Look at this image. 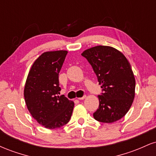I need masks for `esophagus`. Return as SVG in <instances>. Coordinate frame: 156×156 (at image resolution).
<instances>
[{
	"label": "esophagus",
	"instance_id": "obj_1",
	"mask_svg": "<svg viewBox=\"0 0 156 156\" xmlns=\"http://www.w3.org/2000/svg\"><path fill=\"white\" fill-rule=\"evenodd\" d=\"M86 97H87V96H86V95H83V97H81V98H78V100H80H80H83L84 98H86Z\"/></svg>",
	"mask_w": 156,
	"mask_h": 156
}]
</instances>
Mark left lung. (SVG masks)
I'll use <instances>...</instances> for the list:
<instances>
[{
	"instance_id": "8db88e82",
	"label": "left lung",
	"mask_w": 156,
	"mask_h": 156,
	"mask_svg": "<svg viewBox=\"0 0 156 156\" xmlns=\"http://www.w3.org/2000/svg\"><path fill=\"white\" fill-rule=\"evenodd\" d=\"M81 55L92 65L103 93L93 114L97 121L112 123L122 118L133 103L136 80L131 66L122 53L110 46L98 45Z\"/></svg>"
}]
</instances>
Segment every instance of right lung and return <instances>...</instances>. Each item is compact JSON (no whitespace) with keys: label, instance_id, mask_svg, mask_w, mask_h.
<instances>
[{"label":"right lung","instance_id":"1","mask_svg":"<svg viewBox=\"0 0 156 156\" xmlns=\"http://www.w3.org/2000/svg\"><path fill=\"white\" fill-rule=\"evenodd\" d=\"M67 51L44 52L34 62L27 77L24 98L28 110L39 124L48 129L61 128L70 119L74 102L58 96V73Z\"/></svg>","mask_w":156,"mask_h":156}]
</instances>
